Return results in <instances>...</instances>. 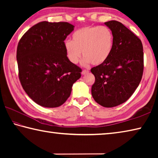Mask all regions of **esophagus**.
<instances>
[{
	"mask_svg": "<svg viewBox=\"0 0 158 158\" xmlns=\"http://www.w3.org/2000/svg\"><path fill=\"white\" fill-rule=\"evenodd\" d=\"M88 73H89V70H86V69H84V70L81 72V74H83V75H84V74H87Z\"/></svg>",
	"mask_w": 158,
	"mask_h": 158,
	"instance_id": "esophagus-1",
	"label": "esophagus"
}]
</instances>
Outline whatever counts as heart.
<instances>
[{"label": "heart", "instance_id": "b5f03b06", "mask_svg": "<svg viewBox=\"0 0 158 158\" xmlns=\"http://www.w3.org/2000/svg\"><path fill=\"white\" fill-rule=\"evenodd\" d=\"M114 44V35L106 26H85L74 32L73 40L64 42L67 57L72 63L79 62L82 52L84 64L90 63L95 66L109 59Z\"/></svg>", "mask_w": 158, "mask_h": 158}]
</instances>
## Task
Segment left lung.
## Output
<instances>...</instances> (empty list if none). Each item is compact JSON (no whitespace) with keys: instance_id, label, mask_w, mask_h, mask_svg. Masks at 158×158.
Listing matches in <instances>:
<instances>
[{"instance_id":"1","label":"left lung","mask_w":158,"mask_h":158,"mask_svg":"<svg viewBox=\"0 0 158 158\" xmlns=\"http://www.w3.org/2000/svg\"><path fill=\"white\" fill-rule=\"evenodd\" d=\"M105 24L114 35V49L105 63L90 69L95 78L91 93L99 105L114 107L126 102L139 84L143 71V45L119 21Z\"/></svg>"}]
</instances>
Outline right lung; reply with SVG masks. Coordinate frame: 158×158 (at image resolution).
<instances>
[{
  "instance_id": "right-lung-1",
  "label": "right lung",
  "mask_w": 158,
  "mask_h": 158,
  "mask_svg": "<svg viewBox=\"0 0 158 158\" xmlns=\"http://www.w3.org/2000/svg\"><path fill=\"white\" fill-rule=\"evenodd\" d=\"M74 26L68 22L42 21L21 37L17 50L19 78L37 105L53 108L69 97L81 69L67 57L64 40Z\"/></svg>"
}]
</instances>
